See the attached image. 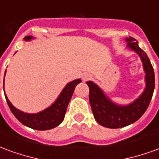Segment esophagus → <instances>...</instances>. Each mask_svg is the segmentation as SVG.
Returning <instances> with one entry per match:
<instances>
[{"instance_id":"1","label":"esophagus","mask_w":159,"mask_h":159,"mask_svg":"<svg viewBox=\"0 0 159 159\" xmlns=\"http://www.w3.org/2000/svg\"><path fill=\"white\" fill-rule=\"evenodd\" d=\"M91 78H92V77H91V76H89V75H87V76H83V81H84V82H86V81H88V80H90Z\"/></svg>"}]
</instances>
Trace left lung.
<instances>
[{
    "label": "left lung",
    "mask_w": 159,
    "mask_h": 159,
    "mask_svg": "<svg viewBox=\"0 0 159 159\" xmlns=\"http://www.w3.org/2000/svg\"><path fill=\"white\" fill-rule=\"evenodd\" d=\"M126 42L128 47L135 51L143 62L147 87L140 98L129 106H117L104 94L96 84L92 82L87 83L89 87V102L93 117L97 123L109 129L123 128L139 119L147 111L155 88L154 70L147 53L140 48L138 42L133 37L129 36V38H126Z\"/></svg>",
    "instance_id": "8db88e82"
}]
</instances>
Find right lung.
Segmentation results:
<instances>
[{"label": "right lung", "mask_w": 159, "mask_h": 159, "mask_svg": "<svg viewBox=\"0 0 159 159\" xmlns=\"http://www.w3.org/2000/svg\"><path fill=\"white\" fill-rule=\"evenodd\" d=\"M31 38L32 36H27L25 37V40L29 41ZM81 82H82L81 79H76L68 83L66 88L63 89L59 98L51 107L36 114L25 113L21 111L16 109L9 101L6 95L5 97L12 114L24 125L37 130L51 129L62 123V121L65 118L67 107H68L70 100L71 99L74 89L76 85ZM3 84H4V82H3Z\"/></svg>", "instance_id": "obj_1"}]
</instances>
